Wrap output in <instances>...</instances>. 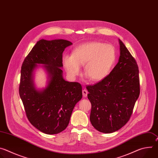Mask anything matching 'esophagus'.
<instances>
[{"label": "esophagus", "mask_w": 158, "mask_h": 158, "mask_svg": "<svg viewBox=\"0 0 158 158\" xmlns=\"http://www.w3.org/2000/svg\"><path fill=\"white\" fill-rule=\"evenodd\" d=\"M87 94H88V92H87V90H85V89L82 90V95L84 98H85L87 96Z\"/></svg>", "instance_id": "1"}]
</instances>
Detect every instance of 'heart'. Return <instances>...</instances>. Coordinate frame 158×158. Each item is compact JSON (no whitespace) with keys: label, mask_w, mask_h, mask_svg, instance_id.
<instances>
[{"label":"heart","mask_w":158,"mask_h":158,"mask_svg":"<svg viewBox=\"0 0 158 158\" xmlns=\"http://www.w3.org/2000/svg\"><path fill=\"white\" fill-rule=\"evenodd\" d=\"M116 58V51L112 45L92 42L76 48L72 56H64L62 62L71 78L79 76L81 72L80 65H84L85 74L92 81L98 82L109 74Z\"/></svg>","instance_id":"b5f03b06"}]
</instances>
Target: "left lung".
Instances as JSON below:
<instances>
[{
	"instance_id": "left-lung-1",
	"label": "left lung",
	"mask_w": 158,
	"mask_h": 158,
	"mask_svg": "<svg viewBox=\"0 0 158 158\" xmlns=\"http://www.w3.org/2000/svg\"><path fill=\"white\" fill-rule=\"evenodd\" d=\"M119 42L120 56L114 69L100 82L86 87L91 103L90 121L103 133L115 132L128 122L140 93L137 62L120 39Z\"/></svg>"
}]
</instances>
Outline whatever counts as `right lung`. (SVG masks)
<instances>
[{
  "instance_id": "1",
  "label": "right lung",
  "mask_w": 158,
  "mask_h": 158,
  "mask_svg": "<svg viewBox=\"0 0 158 158\" xmlns=\"http://www.w3.org/2000/svg\"><path fill=\"white\" fill-rule=\"evenodd\" d=\"M72 42L64 39H41L33 47L22 63L19 95L29 122L40 131L56 134L69 124L75 105L82 97V86L62 77V53ZM43 64L50 81L42 90L34 85L33 71Z\"/></svg>"
}]
</instances>
